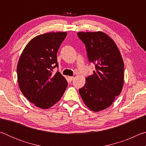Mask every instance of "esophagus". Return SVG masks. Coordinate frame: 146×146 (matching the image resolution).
Masks as SVG:
<instances>
[{
    "mask_svg": "<svg viewBox=\"0 0 146 146\" xmlns=\"http://www.w3.org/2000/svg\"><path fill=\"white\" fill-rule=\"evenodd\" d=\"M68 78H69V80H70V81H71V80H73L74 77H73V76H68Z\"/></svg>",
    "mask_w": 146,
    "mask_h": 146,
    "instance_id": "34e87169",
    "label": "esophagus"
}]
</instances>
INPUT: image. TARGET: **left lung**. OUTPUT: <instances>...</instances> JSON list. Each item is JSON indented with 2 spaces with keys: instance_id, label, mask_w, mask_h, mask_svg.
<instances>
[{
  "instance_id": "left-lung-1",
  "label": "left lung",
  "mask_w": 146,
  "mask_h": 146,
  "mask_svg": "<svg viewBox=\"0 0 146 146\" xmlns=\"http://www.w3.org/2000/svg\"><path fill=\"white\" fill-rule=\"evenodd\" d=\"M85 44L89 60L95 64L93 74L86 78L79 93L87 107L95 112L112 104L123 85V61L113 39L102 31L78 32Z\"/></svg>"
}]
</instances>
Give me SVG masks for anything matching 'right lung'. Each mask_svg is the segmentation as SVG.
<instances>
[{
	"mask_svg": "<svg viewBox=\"0 0 146 146\" xmlns=\"http://www.w3.org/2000/svg\"><path fill=\"white\" fill-rule=\"evenodd\" d=\"M66 32L40 35L32 38L20 56L17 65L19 86L29 102L41 109L52 107L62 97L68 82L60 72L56 53Z\"/></svg>",
	"mask_w": 146,
	"mask_h": 146,
	"instance_id": "right-lung-1",
	"label": "right lung"
}]
</instances>
